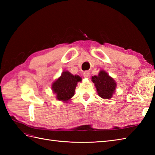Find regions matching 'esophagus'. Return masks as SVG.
Returning a JSON list of instances; mask_svg holds the SVG:
<instances>
[{
	"mask_svg": "<svg viewBox=\"0 0 155 155\" xmlns=\"http://www.w3.org/2000/svg\"><path fill=\"white\" fill-rule=\"evenodd\" d=\"M83 76H84V77L88 78L90 77V72L89 71H84L83 72Z\"/></svg>",
	"mask_w": 155,
	"mask_h": 155,
	"instance_id": "34e87169",
	"label": "esophagus"
}]
</instances>
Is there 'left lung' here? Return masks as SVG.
<instances>
[{
  "instance_id": "1",
  "label": "left lung",
  "mask_w": 155,
  "mask_h": 155,
  "mask_svg": "<svg viewBox=\"0 0 155 155\" xmlns=\"http://www.w3.org/2000/svg\"><path fill=\"white\" fill-rule=\"evenodd\" d=\"M91 80L94 84L99 97L104 99L112 98L116 89L117 83L106 71H100L97 76L92 77Z\"/></svg>"
}]
</instances>
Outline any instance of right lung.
Wrapping results in <instances>:
<instances>
[{
    "instance_id": "right-lung-1",
    "label": "right lung",
    "mask_w": 155,
    "mask_h": 155,
    "mask_svg": "<svg viewBox=\"0 0 155 155\" xmlns=\"http://www.w3.org/2000/svg\"><path fill=\"white\" fill-rule=\"evenodd\" d=\"M81 81L78 75L72 74L68 71L62 72L61 77L52 84V90L56 98L64 103L70 101L74 95L77 83Z\"/></svg>"
}]
</instances>
